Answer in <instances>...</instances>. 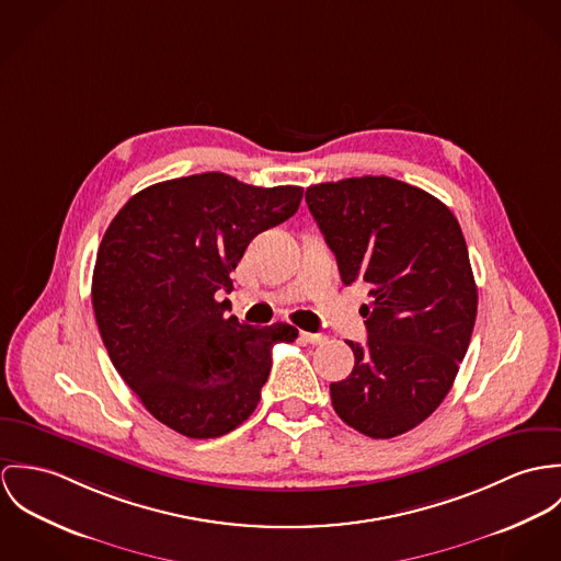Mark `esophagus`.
I'll return each mask as SVG.
<instances>
[{
  "label": "esophagus",
  "mask_w": 561,
  "mask_h": 561,
  "mask_svg": "<svg viewBox=\"0 0 561 561\" xmlns=\"http://www.w3.org/2000/svg\"><path fill=\"white\" fill-rule=\"evenodd\" d=\"M301 340L308 342V344H322L327 340V335L322 333H308V331H301Z\"/></svg>",
  "instance_id": "obj_1"
}]
</instances>
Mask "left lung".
I'll use <instances>...</instances> for the list:
<instances>
[{
  "label": "left lung",
  "instance_id": "left-lung-1",
  "mask_svg": "<svg viewBox=\"0 0 561 561\" xmlns=\"http://www.w3.org/2000/svg\"><path fill=\"white\" fill-rule=\"evenodd\" d=\"M346 286H373L362 306L368 344L348 342L355 368L331 382V404L373 438L404 435L443 402L471 342L478 288L462 230L424 188L389 176L306 191Z\"/></svg>",
  "mask_w": 561,
  "mask_h": 561
}]
</instances>
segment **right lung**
<instances>
[{"mask_svg": "<svg viewBox=\"0 0 561 561\" xmlns=\"http://www.w3.org/2000/svg\"><path fill=\"white\" fill-rule=\"evenodd\" d=\"M304 188L253 187L221 172L135 193L96 253L92 308L114 368L152 417L188 438L241 426L260 402L271 348L293 324L226 316L230 273L251 241L290 219Z\"/></svg>", "mask_w": 561, "mask_h": 561, "instance_id": "right-lung-1", "label": "right lung"}]
</instances>
